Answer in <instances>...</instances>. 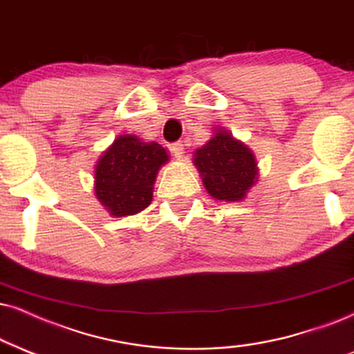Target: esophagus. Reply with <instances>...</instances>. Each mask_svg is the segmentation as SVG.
<instances>
[{"instance_id":"34e87169","label":"esophagus","mask_w":354,"mask_h":354,"mask_svg":"<svg viewBox=\"0 0 354 354\" xmlns=\"http://www.w3.org/2000/svg\"><path fill=\"white\" fill-rule=\"evenodd\" d=\"M170 151H172V154L177 157V159H180L182 156H184V144H182L180 141L174 142L172 146H170Z\"/></svg>"}]
</instances>
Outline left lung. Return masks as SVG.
<instances>
[{
	"mask_svg": "<svg viewBox=\"0 0 354 354\" xmlns=\"http://www.w3.org/2000/svg\"><path fill=\"white\" fill-rule=\"evenodd\" d=\"M194 164L208 194L216 200L239 202L257 182V162L246 144L218 128L213 138L195 151Z\"/></svg>",
	"mask_w": 354,
	"mask_h": 354,
	"instance_id": "1",
	"label": "left lung"
}]
</instances>
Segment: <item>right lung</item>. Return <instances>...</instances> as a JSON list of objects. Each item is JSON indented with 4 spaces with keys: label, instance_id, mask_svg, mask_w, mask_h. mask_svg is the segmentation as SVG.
I'll return each mask as SVG.
<instances>
[{
    "label": "right lung",
    "instance_id": "1",
    "mask_svg": "<svg viewBox=\"0 0 354 354\" xmlns=\"http://www.w3.org/2000/svg\"><path fill=\"white\" fill-rule=\"evenodd\" d=\"M167 160L160 144L118 136L95 167V195L113 216L136 215L151 205L157 172Z\"/></svg>",
    "mask_w": 354,
    "mask_h": 354
}]
</instances>
